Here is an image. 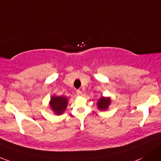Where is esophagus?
<instances>
[{"mask_svg": "<svg viewBox=\"0 0 161 161\" xmlns=\"http://www.w3.org/2000/svg\"><path fill=\"white\" fill-rule=\"evenodd\" d=\"M76 93H77L78 96H82V92H81L80 89H78V90L76 91Z\"/></svg>", "mask_w": 161, "mask_h": 161, "instance_id": "esophagus-1", "label": "esophagus"}]
</instances>
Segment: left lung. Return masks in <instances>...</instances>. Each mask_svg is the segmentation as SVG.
Segmentation results:
<instances>
[{
	"instance_id": "left-lung-1",
	"label": "left lung",
	"mask_w": 161,
	"mask_h": 161,
	"mask_svg": "<svg viewBox=\"0 0 161 161\" xmlns=\"http://www.w3.org/2000/svg\"><path fill=\"white\" fill-rule=\"evenodd\" d=\"M109 103H110V99L109 98L101 97L98 101V108L101 110H105L108 108Z\"/></svg>"
}]
</instances>
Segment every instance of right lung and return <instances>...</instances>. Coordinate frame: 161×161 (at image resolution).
Masks as SVG:
<instances>
[{"instance_id":"right-lung-1","label":"right lung","mask_w":161,"mask_h":161,"mask_svg":"<svg viewBox=\"0 0 161 161\" xmlns=\"http://www.w3.org/2000/svg\"><path fill=\"white\" fill-rule=\"evenodd\" d=\"M67 103L68 99L64 96H52L50 101V106L52 110L57 115H60L66 109Z\"/></svg>"}]
</instances>
